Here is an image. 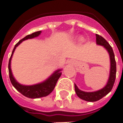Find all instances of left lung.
Instances as JSON below:
<instances>
[{
	"instance_id": "1",
	"label": "left lung",
	"mask_w": 123,
	"mask_h": 123,
	"mask_svg": "<svg viewBox=\"0 0 123 123\" xmlns=\"http://www.w3.org/2000/svg\"><path fill=\"white\" fill-rule=\"evenodd\" d=\"M96 35V43L98 45L103 46L107 50L109 56H110V60H111V70H110V76L109 78L108 82L107 85L100 90H98L94 92H85L79 90L76 84H74L75 92L76 93L80 98L82 99L87 101H96L99 100L100 99L105 96L107 94L111 92L112 88L113 87L114 83L116 78V61L115 59V55H114L113 49L111 46L109 44L107 41L101 35L98 34H95Z\"/></svg>"
}]
</instances>
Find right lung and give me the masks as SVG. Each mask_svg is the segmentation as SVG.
<instances>
[{
    "label": "right lung",
    "mask_w": 123,
    "mask_h": 123,
    "mask_svg": "<svg viewBox=\"0 0 123 123\" xmlns=\"http://www.w3.org/2000/svg\"><path fill=\"white\" fill-rule=\"evenodd\" d=\"M40 33L41 31H36V32L33 33L30 35H28L27 36H25V37H24L21 40L19 41L15 45L14 48L12 51V55H11V56L10 58L9 62H8V73H9L10 80V82L12 83L13 86L19 92L21 93L22 95L27 97V98H32V99L45 97L47 95H48L49 94H50L54 90V88L56 86V82H57V81L59 80L60 76H61L62 74V72H61V70H58L51 75V76L47 80H45V82L41 83V84H35V85L33 86L21 85L19 83L17 82L16 80L14 79V78L13 77L12 71H11V68H10V62H11L12 55L14 53L16 47L18 45H20V43H22L23 41L26 40L28 39H31V38L37 37Z\"/></svg>",
    "instance_id": "add662e5"
}]
</instances>
